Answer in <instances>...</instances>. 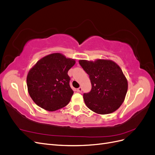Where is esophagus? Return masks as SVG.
<instances>
[{"mask_svg":"<svg viewBox=\"0 0 155 155\" xmlns=\"http://www.w3.org/2000/svg\"><path fill=\"white\" fill-rule=\"evenodd\" d=\"M77 91L78 92H82V87H79L78 89H77Z\"/></svg>","mask_w":155,"mask_h":155,"instance_id":"obj_1","label":"esophagus"}]
</instances>
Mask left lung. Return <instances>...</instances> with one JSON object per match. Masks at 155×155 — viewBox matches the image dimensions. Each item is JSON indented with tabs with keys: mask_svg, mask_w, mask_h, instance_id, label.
I'll use <instances>...</instances> for the list:
<instances>
[{
	"mask_svg": "<svg viewBox=\"0 0 155 155\" xmlns=\"http://www.w3.org/2000/svg\"><path fill=\"white\" fill-rule=\"evenodd\" d=\"M79 63L89 75L92 84L91 92L83 94L88 109L99 114H110L119 109L128 88L121 68L109 59L79 60Z\"/></svg>",
	"mask_w": 155,
	"mask_h": 155,
	"instance_id": "8db88e82",
	"label": "left lung"
}]
</instances>
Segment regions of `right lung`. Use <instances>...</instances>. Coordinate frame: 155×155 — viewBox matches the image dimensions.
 Returning a JSON list of instances; mask_svg holds the SVG:
<instances>
[{"mask_svg":"<svg viewBox=\"0 0 155 155\" xmlns=\"http://www.w3.org/2000/svg\"><path fill=\"white\" fill-rule=\"evenodd\" d=\"M75 63V59L60 53L46 55L36 63L26 78L28 91L35 104L52 112L68 104L74 91L68 71Z\"/></svg>","mask_w":155,"mask_h":155,"instance_id":"right-lung-1","label":"right lung"}]
</instances>
